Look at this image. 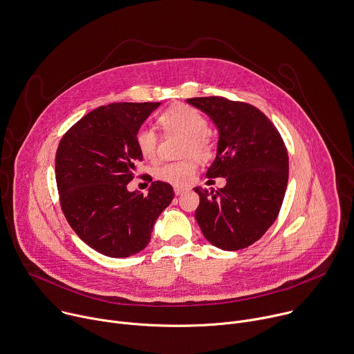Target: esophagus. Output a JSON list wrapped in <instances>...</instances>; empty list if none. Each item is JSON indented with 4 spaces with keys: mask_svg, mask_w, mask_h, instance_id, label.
Wrapping results in <instances>:
<instances>
[{
    "mask_svg": "<svg viewBox=\"0 0 354 354\" xmlns=\"http://www.w3.org/2000/svg\"><path fill=\"white\" fill-rule=\"evenodd\" d=\"M187 189H188L187 187H180V185H176V187H174V194H176V195H181V194H183V192H185Z\"/></svg>",
    "mask_w": 354,
    "mask_h": 354,
    "instance_id": "1",
    "label": "esophagus"
}]
</instances>
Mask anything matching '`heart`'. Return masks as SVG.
I'll return each mask as SVG.
<instances>
[{
	"instance_id": "heart-1",
	"label": "heart",
	"mask_w": 354,
	"mask_h": 354,
	"mask_svg": "<svg viewBox=\"0 0 354 354\" xmlns=\"http://www.w3.org/2000/svg\"><path fill=\"white\" fill-rule=\"evenodd\" d=\"M158 122L166 135H183L184 139L180 145V155L185 158L177 162L163 163L156 169L155 174L165 183L187 185L195 177L196 159L207 160L215 151L214 139L206 129L207 120L192 106L176 104L160 113ZM159 142V133L151 127H140L135 132L136 148L145 160L156 159Z\"/></svg>"
}]
</instances>
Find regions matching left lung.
Here are the masks:
<instances>
[{
	"instance_id": "1",
	"label": "left lung",
	"mask_w": 354,
	"mask_h": 354,
	"mask_svg": "<svg viewBox=\"0 0 354 354\" xmlns=\"http://www.w3.org/2000/svg\"><path fill=\"white\" fill-rule=\"evenodd\" d=\"M187 102L206 113L219 131L218 155L206 177H225L216 191L195 187V219L205 239L225 251L258 241L276 221L289 180L286 145L255 106L222 96Z\"/></svg>"
}]
</instances>
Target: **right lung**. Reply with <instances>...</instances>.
Instances as JSON below:
<instances>
[{"label": "right lung", "mask_w": 354, "mask_h": 354, "mask_svg": "<svg viewBox=\"0 0 354 354\" xmlns=\"http://www.w3.org/2000/svg\"><path fill=\"white\" fill-rule=\"evenodd\" d=\"M159 104L100 106L71 127L58 144L55 181L62 214L84 243L106 257L142 251L174 198L173 187L163 181H153L147 195L127 189L142 160L135 132Z\"/></svg>", "instance_id": "add662e5"}]
</instances>
